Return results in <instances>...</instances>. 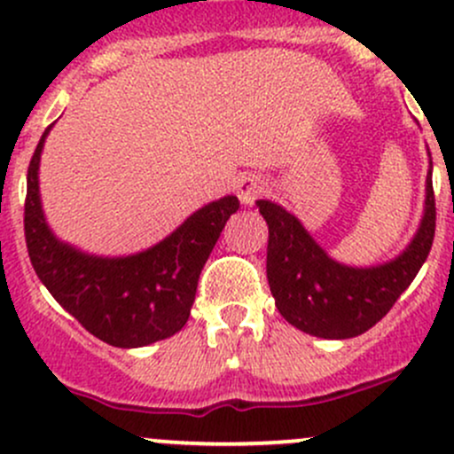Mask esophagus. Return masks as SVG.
I'll use <instances>...</instances> for the list:
<instances>
[{
	"label": "esophagus",
	"instance_id": "34e87169",
	"mask_svg": "<svg viewBox=\"0 0 454 454\" xmlns=\"http://www.w3.org/2000/svg\"><path fill=\"white\" fill-rule=\"evenodd\" d=\"M265 189H267L265 180L254 174L241 176V180L237 183V195H239L241 204H246V207H252V204L265 193Z\"/></svg>",
	"mask_w": 454,
	"mask_h": 454
}]
</instances>
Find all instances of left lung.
Instances as JSON below:
<instances>
[{
    "label": "left lung",
    "mask_w": 454,
    "mask_h": 454,
    "mask_svg": "<svg viewBox=\"0 0 454 454\" xmlns=\"http://www.w3.org/2000/svg\"><path fill=\"white\" fill-rule=\"evenodd\" d=\"M433 163L418 232L395 259L355 267L328 256L300 219L280 204L259 200L256 207L270 228L267 280L280 315L302 333L322 340H350L370 331L387 315L413 283L435 237Z\"/></svg>",
    "instance_id": "8db88e82"
}]
</instances>
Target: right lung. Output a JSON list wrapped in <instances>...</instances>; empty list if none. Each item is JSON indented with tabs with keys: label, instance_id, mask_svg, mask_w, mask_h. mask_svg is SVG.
I'll return each instance as SVG.
<instances>
[{
	"label": "right lung",
	"instance_id": "1",
	"mask_svg": "<svg viewBox=\"0 0 454 454\" xmlns=\"http://www.w3.org/2000/svg\"><path fill=\"white\" fill-rule=\"evenodd\" d=\"M51 126L43 132L27 167L26 243L32 267L56 302L98 340L114 348H141L176 335L187 324L200 271L213 252L237 195L208 202L171 235L128 256H95L51 232L38 191V165Z\"/></svg>",
	"mask_w": 454,
	"mask_h": 454
}]
</instances>
